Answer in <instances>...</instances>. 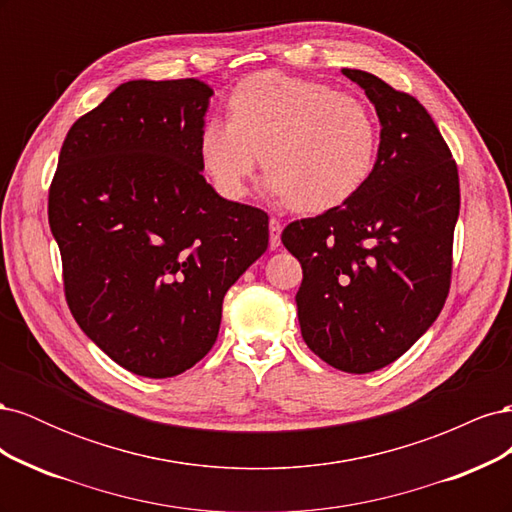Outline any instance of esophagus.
Instances as JSON below:
<instances>
[{
	"label": "esophagus",
	"instance_id": "1",
	"mask_svg": "<svg viewBox=\"0 0 512 512\" xmlns=\"http://www.w3.org/2000/svg\"><path fill=\"white\" fill-rule=\"evenodd\" d=\"M280 243H282V222L277 218H271L269 220V245H271V250L280 247Z\"/></svg>",
	"mask_w": 512,
	"mask_h": 512
}]
</instances>
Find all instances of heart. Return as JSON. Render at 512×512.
<instances>
[{"instance_id": "b5f03b06", "label": "heart", "mask_w": 512, "mask_h": 512, "mask_svg": "<svg viewBox=\"0 0 512 512\" xmlns=\"http://www.w3.org/2000/svg\"><path fill=\"white\" fill-rule=\"evenodd\" d=\"M230 119L200 128V164L213 188L237 200L262 164L267 190L299 213H324L359 194L376 168L380 126L356 96L282 72L243 79L228 98Z\"/></svg>"}]
</instances>
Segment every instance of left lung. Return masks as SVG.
Listing matches in <instances>:
<instances>
[{"label":"left lung","instance_id":"1","mask_svg":"<svg viewBox=\"0 0 512 512\" xmlns=\"http://www.w3.org/2000/svg\"><path fill=\"white\" fill-rule=\"evenodd\" d=\"M380 119L376 168L346 205L284 228L301 262L305 344L324 363L369 374L421 337L451 288L459 175L425 106L363 70H342Z\"/></svg>","mask_w":512,"mask_h":512}]
</instances>
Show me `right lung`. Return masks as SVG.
Returning a JSON list of instances; mask_svg holds the SVG:
<instances>
[{
	"mask_svg": "<svg viewBox=\"0 0 512 512\" xmlns=\"http://www.w3.org/2000/svg\"><path fill=\"white\" fill-rule=\"evenodd\" d=\"M213 89L128 81L74 121L49 190L66 301L102 352L173 378L213 348L222 301L269 245V215L222 198L198 138Z\"/></svg>",
	"mask_w": 512,
	"mask_h": 512,
	"instance_id": "obj_1",
	"label": "right lung"
}]
</instances>
